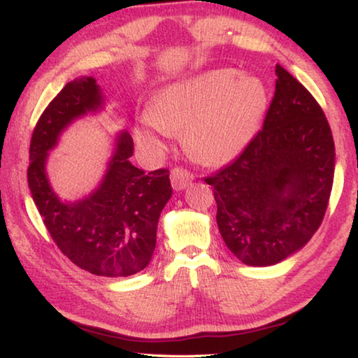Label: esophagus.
Segmentation results:
<instances>
[{"label":"esophagus","instance_id":"obj_1","mask_svg":"<svg viewBox=\"0 0 358 358\" xmlns=\"http://www.w3.org/2000/svg\"><path fill=\"white\" fill-rule=\"evenodd\" d=\"M193 180V174L185 168L171 169V184L174 190H182L187 185H190Z\"/></svg>","mask_w":358,"mask_h":358}]
</instances>
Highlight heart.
Returning <instances> with one entry per match:
<instances>
[{"label": "heart", "mask_w": 358, "mask_h": 358, "mask_svg": "<svg viewBox=\"0 0 358 358\" xmlns=\"http://www.w3.org/2000/svg\"><path fill=\"white\" fill-rule=\"evenodd\" d=\"M264 83L234 69H215L162 90L136 138L144 148L159 149L160 136L185 127L184 143L204 163L236 159L258 130L267 110Z\"/></svg>", "instance_id": "b5f03b06"}]
</instances>
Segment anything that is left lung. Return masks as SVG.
I'll return each mask as SVG.
<instances>
[{"label": "left lung", "instance_id": "1", "mask_svg": "<svg viewBox=\"0 0 358 358\" xmlns=\"http://www.w3.org/2000/svg\"><path fill=\"white\" fill-rule=\"evenodd\" d=\"M262 129L236 160L204 178L214 187L217 224L247 266H272L302 248L327 210L335 143L321 105L277 64Z\"/></svg>", "mask_w": 358, "mask_h": 358}]
</instances>
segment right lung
Listing matches in <instances>:
<instances>
[{"instance_id": "1", "label": "right lung", "mask_w": 358, "mask_h": 358, "mask_svg": "<svg viewBox=\"0 0 358 358\" xmlns=\"http://www.w3.org/2000/svg\"><path fill=\"white\" fill-rule=\"evenodd\" d=\"M102 96L92 77L59 91L37 121L29 143L28 185L56 247L75 266L103 277H129L149 264L157 223L171 198L166 168L144 173L130 163L134 140L122 131L99 189L78 203H62L45 176V160L61 130L75 117L96 111Z\"/></svg>"}]
</instances>
